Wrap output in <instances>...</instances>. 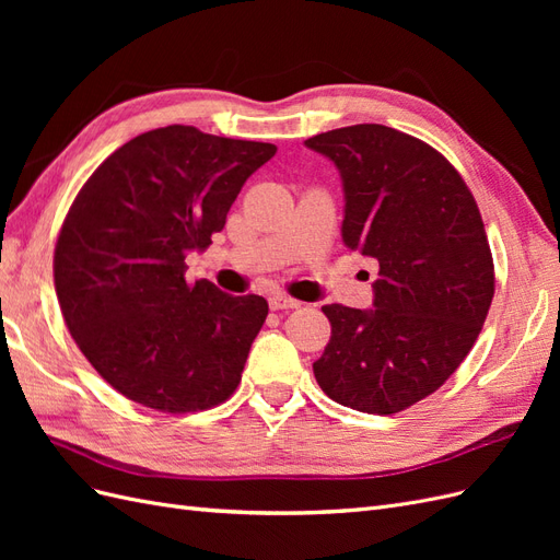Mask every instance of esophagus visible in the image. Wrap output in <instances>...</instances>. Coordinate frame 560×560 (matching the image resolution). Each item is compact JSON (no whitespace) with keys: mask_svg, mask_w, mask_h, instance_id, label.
<instances>
[{"mask_svg":"<svg viewBox=\"0 0 560 560\" xmlns=\"http://www.w3.org/2000/svg\"><path fill=\"white\" fill-rule=\"evenodd\" d=\"M268 303H270V308H273V311H292V308L301 306L296 299L287 296V294H273L268 299Z\"/></svg>","mask_w":560,"mask_h":560,"instance_id":"34e87169","label":"esophagus"}]
</instances>
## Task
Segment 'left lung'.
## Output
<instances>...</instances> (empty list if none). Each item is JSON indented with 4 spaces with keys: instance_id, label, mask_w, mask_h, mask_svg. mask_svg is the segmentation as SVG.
I'll return each instance as SVG.
<instances>
[{
    "instance_id": "8db88e82",
    "label": "left lung",
    "mask_w": 560,
    "mask_h": 560,
    "mask_svg": "<svg viewBox=\"0 0 560 560\" xmlns=\"http://www.w3.org/2000/svg\"><path fill=\"white\" fill-rule=\"evenodd\" d=\"M306 147L341 173L346 247L378 264L374 308L322 306L331 338L313 374L354 411H404L460 366L493 301L477 200L436 149L395 128H336Z\"/></svg>"
}]
</instances>
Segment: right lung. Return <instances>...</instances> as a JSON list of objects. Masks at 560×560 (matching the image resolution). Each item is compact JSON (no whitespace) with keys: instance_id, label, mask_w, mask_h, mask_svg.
<instances>
[{"instance_id":"obj_1","label":"right lung","mask_w":560,"mask_h":560,"mask_svg":"<svg viewBox=\"0 0 560 560\" xmlns=\"http://www.w3.org/2000/svg\"><path fill=\"white\" fill-rule=\"evenodd\" d=\"M276 151L165 126L118 147L81 186L56 243V294L79 350L124 397L191 413L238 387L268 303L189 282L184 259L210 247Z\"/></svg>"}]
</instances>
